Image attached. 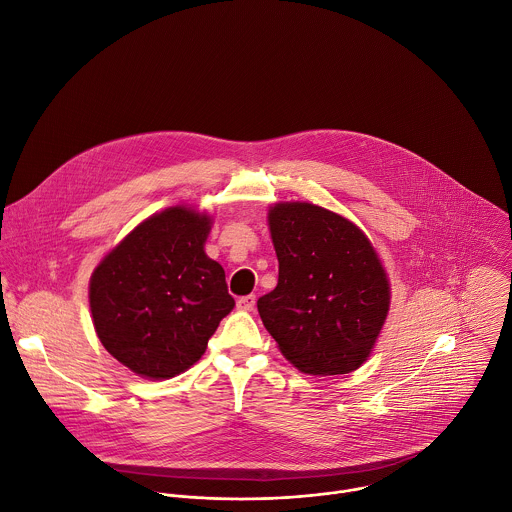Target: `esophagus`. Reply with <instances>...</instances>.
<instances>
[{"label": "esophagus", "mask_w": 512, "mask_h": 512, "mask_svg": "<svg viewBox=\"0 0 512 512\" xmlns=\"http://www.w3.org/2000/svg\"><path fill=\"white\" fill-rule=\"evenodd\" d=\"M254 306H256V296H254V294L242 296V298H238V302H236V308L242 310V312H252Z\"/></svg>", "instance_id": "34e87169"}]
</instances>
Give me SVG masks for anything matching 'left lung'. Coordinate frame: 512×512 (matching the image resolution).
<instances>
[{
	"mask_svg": "<svg viewBox=\"0 0 512 512\" xmlns=\"http://www.w3.org/2000/svg\"><path fill=\"white\" fill-rule=\"evenodd\" d=\"M278 286L258 300L284 357L310 375L355 371L389 312V282L369 238L347 218L310 202L268 212Z\"/></svg>",
	"mask_w": 512,
	"mask_h": 512,
	"instance_id": "left-lung-1",
	"label": "left lung"
}]
</instances>
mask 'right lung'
Returning a JSON list of instances; mask_svg holds the SVG:
<instances>
[{
    "instance_id": "add662e5",
    "label": "right lung",
    "mask_w": 512,
    "mask_h": 512,
    "mask_svg": "<svg viewBox=\"0 0 512 512\" xmlns=\"http://www.w3.org/2000/svg\"><path fill=\"white\" fill-rule=\"evenodd\" d=\"M210 226L208 214L171 206L143 220L91 276L95 332L141 377L186 371L234 308L222 266L204 252Z\"/></svg>"
}]
</instances>
